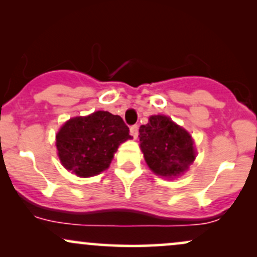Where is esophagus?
<instances>
[{
	"label": "esophagus",
	"mask_w": 257,
	"mask_h": 257,
	"mask_svg": "<svg viewBox=\"0 0 257 257\" xmlns=\"http://www.w3.org/2000/svg\"><path fill=\"white\" fill-rule=\"evenodd\" d=\"M131 134L133 135V138L137 139L138 138V134H139V126L137 124L132 125L131 126Z\"/></svg>",
	"instance_id": "obj_1"
}]
</instances>
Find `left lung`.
Returning a JSON list of instances; mask_svg holds the SVG:
<instances>
[{
  "instance_id": "obj_1",
  "label": "left lung",
  "mask_w": 257,
  "mask_h": 257,
  "mask_svg": "<svg viewBox=\"0 0 257 257\" xmlns=\"http://www.w3.org/2000/svg\"><path fill=\"white\" fill-rule=\"evenodd\" d=\"M149 120L139 129L147 166L166 178L184 174L196 158L191 135L166 116H152Z\"/></svg>"
}]
</instances>
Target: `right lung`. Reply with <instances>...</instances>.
I'll list each match as a JSON object with an SVG mask.
<instances>
[{
    "label": "right lung",
    "instance_id": "add662e5",
    "mask_svg": "<svg viewBox=\"0 0 257 257\" xmlns=\"http://www.w3.org/2000/svg\"><path fill=\"white\" fill-rule=\"evenodd\" d=\"M132 139L124 120L107 111L75 117L57 135L58 155L67 170L81 178L96 175L110 166L113 153Z\"/></svg>",
    "mask_w": 257,
    "mask_h": 257
}]
</instances>
